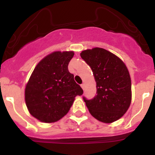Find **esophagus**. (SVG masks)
<instances>
[{"instance_id": "esophagus-1", "label": "esophagus", "mask_w": 155, "mask_h": 155, "mask_svg": "<svg viewBox=\"0 0 155 155\" xmlns=\"http://www.w3.org/2000/svg\"><path fill=\"white\" fill-rule=\"evenodd\" d=\"M81 87H82V88L83 89V90H85V84H82V85H81Z\"/></svg>"}]
</instances>
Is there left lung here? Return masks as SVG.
<instances>
[{
    "label": "left lung",
    "instance_id": "left-lung-1",
    "mask_svg": "<svg viewBox=\"0 0 155 155\" xmlns=\"http://www.w3.org/2000/svg\"><path fill=\"white\" fill-rule=\"evenodd\" d=\"M81 58L91 68L97 83L93 99L83 97L93 117L104 123L117 121L125 114L131 102V80L124 62L102 48L82 51Z\"/></svg>",
    "mask_w": 155,
    "mask_h": 155
}]
</instances>
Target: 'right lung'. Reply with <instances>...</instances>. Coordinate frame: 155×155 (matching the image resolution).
Masks as SVG:
<instances>
[{"label":"right lung","mask_w":155,"mask_h":155,"mask_svg":"<svg viewBox=\"0 0 155 155\" xmlns=\"http://www.w3.org/2000/svg\"><path fill=\"white\" fill-rule=\"evenodd\" d=\"M73 51H54L36 66L26 85L25 103L31 115L44 123L63 118L73 105L75 97L83 90L68 70Z\"/></svg>","instance_id":"obj_1"}]
</instances>
